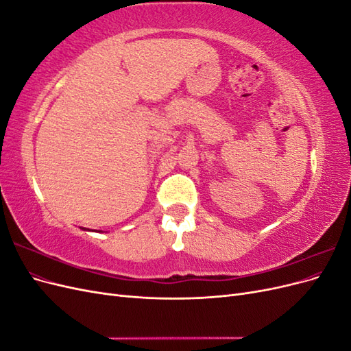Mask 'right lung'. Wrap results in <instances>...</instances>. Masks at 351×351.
I'll use <instances>...</instances> for the list:
<instances>
[{
  "label": "right lung",
  "mask_w": 351,
  "mask_h": 351,
  "mask_svg": "<svg viewBox=\"0 0 351 351\" xmlns=\"http://www.w3.org/2000/svg\"><path fill=\"white\" fill-rule=\"evenodd\" d=\"M83 230H86V228H83Z\"/></svg>",
  "instance_id": "add662e5"
}]
</instances>
